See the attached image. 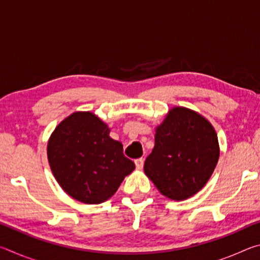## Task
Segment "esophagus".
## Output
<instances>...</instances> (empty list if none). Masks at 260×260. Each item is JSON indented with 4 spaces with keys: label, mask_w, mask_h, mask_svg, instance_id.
I'll return each mask as SVG.
<instances>
[{
    "label": "esophagus",
    "mask_w": 260,
    "mask_h": 260,
    "mask_svg": "<svg viewBox=\"0 0 260 260\" xmlns=\"http://www.w3.org/2000/svg\"><path fill=\"white\" fill-rule=\"evenodd\" d=\"M143 162H144V159L143 158H138V159H135V166L136 169L141 170L143 167Z\"/></svg>",
    "instance_id": "obj_1"
}]
</instances>
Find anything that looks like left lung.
<instances>
[{
  "label": "left lung",
  "mask_w": 260,
  "mask_h": 260,
  "mask_svg": "<svg viewBox=\"0 0 260 260\" xmlns=\"http://www.w3.org/2000/svg\"><path fill=\"white\" fill-rule=\"evenodd\" d=\"M219 159L215 131L201 114L174 108L156 128L144 172L162 195L183 201L208 182Z\"/></svg>",
  "instance_id": "left-lung-1"
}]
</instances>
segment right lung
<instances>
[{"label": "right lung", "mask_w": 260, "mask_h": 260, "mask_svg": "<svg viewBox=\"0 0 260 260\" xmlns=\"http://www.w3.org/2000/svg\"><path fill=\"white\" fill-rule=\"evenodd\" d=\"M119 141L91 112H76L56 127L48 142V160L59 186L74 200L100 204L119 188L135 164Z\"/></svg>", "instance_id": "1"}]
</instances>
